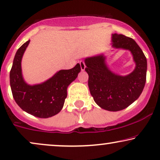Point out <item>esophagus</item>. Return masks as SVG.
Listing matches in <instances>:
<instances>
[{"label":"esophagus","mask_w":160,"mask_h":160,"mask_svg":"<svg viewBox=\"0 0 160 160\" xmlns=\"http://www.w3.org/2000/svg\"><path fill=\"white\" fill-rule=\"evenodd\" d=\"M80 68H81V70L84 71L85 68H86V65H85V62L83 61H80Z\"/></svg>","instance_id":"esophagus-1"}]
</instances>
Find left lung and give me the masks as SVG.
<instances>
[{"label": "left lung", "instance_id": "left-lung-1", "mask_svg": "<svg viewBox=\"0 0 160 160\" xmlns=\"http://www.w3.org/2000/svg\"><path fill=\"white\" fill-rule=\"evenodd\" d=\"M112 46L131 52L136 64L134 70L125 76L115 74L106 63L103 54L86 58V72L88 88L94 102L110 112L122 110L142 94L146 81L147 60L134 40L122 35L112 34Z\"/></svg>", "mask_w": 160, "mask_h": 160}]
</instances>
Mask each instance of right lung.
Masks as SVG:
<instances>
[{"label":"right lung","mask_w":160,"mask_h":160,"mask_svg":"<svg viewBox=\"0 0 160 160\" xmlns=\"http://www.w3.org/2000/svg\"><path fill=\"white\" fill-rule=\"evenodd\" d=\"M30 40L16 52L9 74L10 86L16 103L22 110L39 118H48L58 114L67 97V88L81 70L79 63L68 70H60L40 84L29 85L23 78L21 60Z\"/></svg>","instance_id":"obj_1"}]
</instances>
